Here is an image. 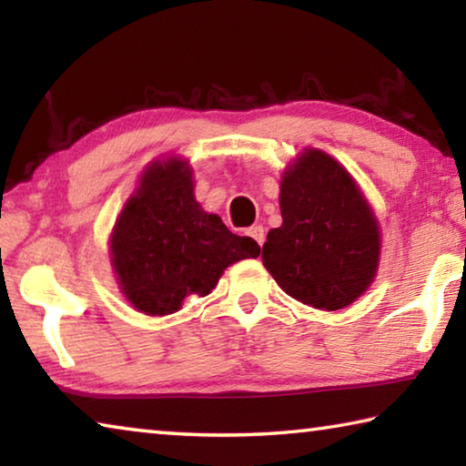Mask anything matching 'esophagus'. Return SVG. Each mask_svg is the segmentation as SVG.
Instances as JSON below:
<instances>
[{
  "mask_svg": "<svg viewBox=\"0 0 466 466\" xmlns=\"http://www.w3.org/2000/svg\"><path fill=\"white\" fill-rule=\"evenodd\" d=\"M248 236H250V238H255V240L258 242V247H263V242H265V230H263V226H250V228H248Z\"/></svg>",
  "mask_w": 466,
  "mask_h": 466,
  "instance_id": "esophagus-1",
  "label": "esophagus"
}]
</instances>
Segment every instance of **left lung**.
Instances as JSON below:
<instances>
[{"instance_id": "obj_1", "label": "left lung", "mask_w": 466, "mask_h": 466, "mask_svg": "<svg viewBox=\"0 0 466 466\" xmlns=\"http://www.w3.org/2000/svg\"><path fill=\"white\" fill-rule=\"evenodd\" d=\"M283 224L267 234L263 265L288 296L339 310L372 283L380 232L360 188L333 157L306 149L281 178Z\"/></svg>"}]
</instances>
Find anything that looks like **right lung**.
Returning <instances> with one entry per match:
<instances>
[{
    "label": "right lung",
    "instance_id": "obj_1",
    "mask_svg": "<svg viewBox=\"0 0 466 466\" xmlns=\"http://www.w3.org/2000/svg\"><path fill=\"white\" fill-rule=\"evenodd\" d=\"M113 265L125 298L137 310L164 317L188 296H208L228 265L258 257L261 247L236 236L195 201L185 162H154L115 226Z\"/></svg>",
    "mask_w": 466,
    "mask_h": 466
}]
</instances>
